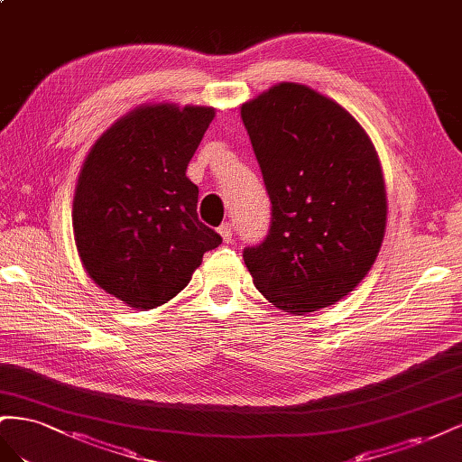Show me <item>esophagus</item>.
<instances>
[{
    "mask_svg": "<svg viewBox=\"0 0 462 462\" xmlns=\"http://www.w3.org/2000/svg\"><path fill=\"white\" fill-rule=\"evenodd\" d=\"M232 224L230 222H224V224H220V226H218V234L222 236V240L224 242H232Z\"/></svg>",
    "mask_w": 462,
    "mask_h": 462,
    "instance_id": "obj_1",
    "label": "esophagus"
}]
</instances>
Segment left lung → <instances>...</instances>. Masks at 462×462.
Returning <instances> with one entry per match:
<instances>
[{
	"instance_id": "8db88e82",
	"label": "left lung",
	"mask_w": 462,
	"mask_h": 462,
	"mask_svg": "<svg viewBox=\"0 0 462 462\" xmlns=\"http://www.w3.org/2000/svg\"><path fill=\"white\" fill-rule=\"evenodd\" d=\"M271 199V226L244 261L259 292L304 315L335 304L372 269L385 236V181L362 125L306 85L242 104Z\"/></svg>"
}]
</instances>
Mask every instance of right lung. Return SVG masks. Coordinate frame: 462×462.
Returning <instances> with one entry per match:
<instances>
[{
    "label": "right lung",
    "instance_id": "1",
    "mask_svg": "<svg viewBox=\"0 0 462 462\" xmlns=\"http://www.w3.org/2000/svg\"><path fill=\"white\" fill-rule=\"evenodd\" d=\"M215 108L154 104L117 120L92 144L73 199L79 257L102 290L152 310L188 286L222 238L197 217L188 164Z\"/></svg>",
    "mask_w": 462,
    "mask_h": 462
}]
</instances>
